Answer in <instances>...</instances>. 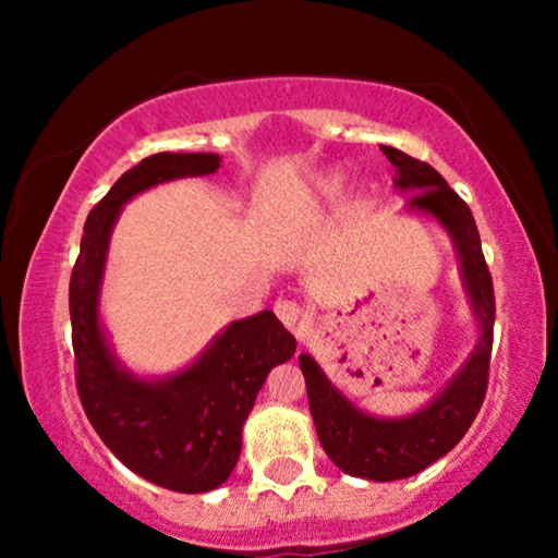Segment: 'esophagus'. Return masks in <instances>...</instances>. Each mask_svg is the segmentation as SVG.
I'll return each instance as SVG.
<instances>
[{
	"label": "esophagus",
	"mask_w": 558,
	"mask_h": 558,
	"mask_svg": "<svg viewBox=\"0 0 558 558\" xmlns=\"http://www.w3.org/2000/svg\"><path fill=\"white\" fill-rule=\"evenodd\" d=\"M274 315L279 317V323L287 327V330H292L296 338H300L302 330H304V312L296 302L292 300H279L274 304Z\"/></svg>",
	"instance_id": "1"
}]
</instances>
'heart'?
<instances>
[{"instance_id":"obj_1","label":"heart","mask_w":558,"mask_h":558,"mask_svg":"<svg viewBox=\"0 0 558 558\" xmlns=\"http://www.w3.org/2000/svg\"><path fill=\"white\" fill-rule=\"evenodd\" d=\"M342 187H345V174H342L340 170H330V172L319 174V178L312 182V187L307 190V195H304V201H302L304 216H317V213L330 208V205L340 197Z\"/></svg>"}]
</instances>
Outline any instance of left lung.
I'll use <instances>...</instances> for the list:
<instances>
[{
  "mask_svg": "<svg viewBox=\"0 0 558 558\" xmlns=\"http://www.w3.org/2000/svg\"><path fill=\"white\" fill-rule=\"evenodd\" d=\"M380 149L396 167V190L409 195L407 210L437 220L452 239L464 294L477 323L475 348L464 357L460 371L439 388L437 396H432L426 407L407 416H373L357 409L325 376L315 357L310 353L300 355L310 414L327 457L348 475L391 483L416 475L445 457L475 422L487 391L495 294L468 203L432 165L418 162L396 147Z\"/></svg>",
  "mask_w": 558,
  "mask_h": 558,
  "instance_id": "1",
  "label": "left lung"
}]
</instances>
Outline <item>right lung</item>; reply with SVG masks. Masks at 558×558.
Listing matches in <instances>:
<instances>
[{
  "instance_id": "1",
  "label": "right lung",
  "mask_w": 558,
  "mask_h": 558,
  "mask_svg": "<svg viewBox=\"0 0 558 558\" xmlns=\"http://www.w3.org/2000/svg\"><path fill=\"white\" fill-rule=\"evenodd\" d=\"M213 151H159L121 174L83 226L71 274L75 384L104 445L136 475L174 493H208L239 462L243 424L274 365L294 355L296 340L271 310L235 319L193 363L162 378L129 371L101 325V287L113 226L144 190L218 172Z\"/></svg>"
}]
</instances>
